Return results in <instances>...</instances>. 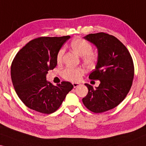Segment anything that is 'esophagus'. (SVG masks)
I'll return each instance as SVG.
<instances>
[{"label": "esophagus", "mask_w": 146, "mask_h": 146, "mask_svg": "<svg viewBox=\"0 0 146 146\" xmlns=\"http://www.w3.org/2000/svg\"><path fill=\"white\" fill-rule=\"evenodd\" d=\"M73 86L74 88H77V86H80V84H78V83H76V82H73Z\"/></svg>", "instance_id": "1"}]
</instances>
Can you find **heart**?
Instances as JSON below:
<instances>
[{
    "label": "heart",
    "instance_id": "b5f03b06",
    "mask_svg": "<svg viewBox=\"0 0 146 146\" xmlns=\"http://www.w3.org/2000/svg\"><path fill=\"white\" fill-rule=\"evenodd\" d=\"M71 47L79 56H82V60L85 66L93 67L98 61V54L92 51V46L89 42L81 38L73 40L70 43ZM64 54V49L61 48L58 52L56 61L60 63ZM84 75V70L80 68H67L62 72V75L64 79L71 82H78Z\"/></svg>",
    "mask_w": 146,
    "mask_h": 146
}]
</instances>
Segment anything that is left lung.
<instances>
[{
	"instance_id": "1",
	"label": "left lung",
	"mask_w": 146,
	"mask_h": 146,
	"mask_svg": "<svg viewBox=\"0 0 146 146\" xmlns=\"http://www.w3.org/2000/svg\"><path fill=\"white\" fill-rule=\"evenodd\" d=\"M84 38L98 48V63L89 78L100 80V84L94 88L85 84L88 93L82 102L92 112H104L117 106L129 93L135 74L133 58L125 46L114 36L99 32Z\"/></svg>"
}]
</instances>
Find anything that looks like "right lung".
Segmentation results:
<instances>
[{"label": "right lung", "instance_id": "1", "mask_svg": "<svg viewBox=\"0 0 146 146\" xmlns=\"http://www.w3.org/2000/svg\"><path fill=\"white\" fill-rule=\"evenodd\" d=\"M69 38V36L36 38L13 59L11 66L13 87L22 102L31 109L47 114L54 112L73 89L69 82L54 86L46 80L48 70L56 66L58 52Z\"/></svg>", "mask_w": 146, "mask_h": 146}]
</instances>
